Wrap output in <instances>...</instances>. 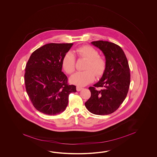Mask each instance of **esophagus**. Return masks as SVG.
Here are the masks:
<instances>
[{
  "label": "esophagus",
  "instance_id": "esophagus-1",
  "mask_svg": "<svg viewBox=\"0 0 157 157\" xmlns=\"http://www.w3.org/2000/svg\"><path fill=\"white\" fill-rule=\"evenodd\" d=\"M82 89H83V88H82V87H76V90H77V91H80L82 90Z\"/></svg>",
  "mask_w": 157,
  "mask_h": 157
}]
</instances>
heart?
I'll list each match as a JSON object with an SVG mask.
<instances>
[{
    "instance_id": "b5f03b06",
    "label": "heart",
    "mask_w": 157,
    "mask_h": 157,
    "mask_svg": "<svg viewBox=\"0 0 157 157\" xmlns=\"http://www.w3.org/2000/svg\"><path fill=\"white\" fill-rule=\"evenodd\" d=\"M78 57L86 59L85 71L77 72L71 76V82L77 86H83L93 81L95 75L100 77L103 74L106 63L102 57L99 56L98 52L93 47L85 45L75 50ZM62 67L67 74L73 73L76 68V59L73 53L68 52L64 54L62 61Z\"/></svg>"
}]
</instances>
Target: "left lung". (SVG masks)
<instances>
[{
  "label": "left lung",
  "mask_w": 157,
  "mask_h": 157,
  "mask_svg": "<svg viewBox=\"0 0 157 157\" xmlns=\"http://www.w3.org/2000/svg\"><path fill=\"white\" fill-rule=\"evenodd\" d=\"M92 44L102 51L106 67L100 80L90 87L91 97L85 103L91 113L107 115L113 113L127 96L130 84V73L127 58L116 44L99 40ZM100 87V90L96 89Z\"/></svg>",
  "instance_id": "obj_1"
}]
</instances>
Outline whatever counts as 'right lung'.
<instances>
[{
    "mask_svg": "<svg viewBox=\"0 0 157 157\" xmlns=\"http://www.w3.org/2000/svg\"><path fill=\"white\" fill-rule=\"evenodd\" d=\"M73 43L47 44L34 51L25 68V82L30 100L37 110L54 116L63 112L68 96L76 92L62 72V61Z\"/></svg>",
    "mask_w": 157,
    "mask_h": 157,
    "instance_id": "obj_1",
    "label": "right lung"
}]
</instances>
